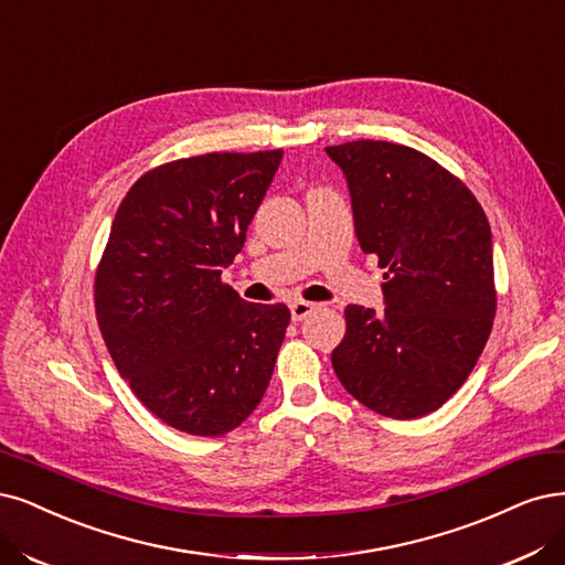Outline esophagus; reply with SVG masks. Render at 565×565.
I'll return each mask as SVG.
<instances>
[{
  "mask_svg": "<svg viewBox=\"0 0 565 565\" xmlns=\"http://www.w3.org/2000/svg\"><path fill=\"white\" fill-rule=\"evenodd\" d=\"M289 310H291V320H306L310 313H313L316 310V303H308V301H291L289 303Z\"/></svg>",
  "mask_w": 565,
  "mask_h": 565,
  "instance_id": "obj_1",
  "label": "esophagus"
}]
</instances>
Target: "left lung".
<instances>
[{"label":"left lung","instance_id":"8db88e82","mask_svg":"<svg viewBox=\"0 0 565 565\" xmlns=\"http://www.w3.org/2000/svg\"><path fill=\"white\" fill-rule=\"evenodd\" d=\"M324 151L345 178L362 252L387 268L383 313L345 308L334 372L372 412L420 418L458 391L489 341V220L468 186L412 147L355 140Z\"/></svg>","mask_w":565,"mask_h":565}]
</instances>
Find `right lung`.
<instances>
[{"mask_svg":"<svg viewBox=\"0 0 565 565\" xmlns=\"http://www.w3.org/2000/svg\"><path fill=\"white\" fill-rule=\"evenodd\" d=\"M282 151L205 153L130 186L95 276L103 339L132 393L174 430L220 437L262 402L289 308L222 285Z\"/></svg>","mask_w":565,"mask_h":565,"instance_id":"obj_1","label":"right lung"}]
</instances>
